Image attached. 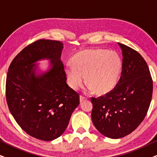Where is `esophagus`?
<instances>
[{"instance_id":"34e87169","label":"esophagus","mask_w":157,"mask_h":157,"mask_svg":"<svg viewBox=\"0 0 157 157\" xmlns=\"http://www.w3.org/2000/svg\"><path fill=\"white\" fill-rule=\"evenodd\" d=\"M86 99H87L86 97H85V96H80V102H82L83 101L86 100Z\"/></svg>"}]
</instances>
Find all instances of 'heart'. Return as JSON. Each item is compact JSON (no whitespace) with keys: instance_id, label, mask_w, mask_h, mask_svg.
<instances>
[{"instance_id":"b5f03b06","label":"heart","mask_w":157,"mask_h":157,"mask_svg":"<svg viewBox=\"0 0 157 157\" xmlns=\"http://www.w3.org/2000/svg\"><path fill=\"white\" fill-rule=\"evenodd\" d=\"M67 63L64 72L71 88L77 90L85 83L97 94H106L114 88L120 75L122 61L117 53L103 49H85L77 53Z\"/></svg>"}]
</instances>
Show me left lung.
Here are the masks:
<instances>
[{
  "label": "left lung",
  "instance_id": "1",
  "mask_svg": "<svg viewBox=\"0 0 157 157\" xmlns=\"http://www.w3.org/2000/svg\"><path fill=\"white\" fill-rule=\"evenodd\" d=\"M122 53L120 80L114 89L98 98H91V118L94 126L106 137L117 139L134 131L149 108L153 81L139 53L118 43Z\"/></svg>",
  "mask_w": 157,
  "mask_h": 157
}]
</instances>
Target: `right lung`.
<instances>
[{
    "label": "right lung",
    "instance_id": "add662e5",
    "mask_svg": "<svg viewBox=\"0 0 157 157\" xmlns=\"http://www.w3.org/2000/svg\"><path fill=\"white\" fill-rule=\"evenodd\" d=\"M62 43L41 39L20 51L7 73L6 97L16 122L27 134L50 141L63 134L80 96L67 85L61 60ZM50 59L52 68L37 75L34 63Z\"/></svg>",
    "mask_w": 157,
    "mask_h": 157
}]
</instances>
